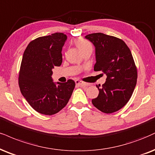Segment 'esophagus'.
I'll use <instances>...</instances> for the list:
<instances>
[{
    "instance_id": "34e87169",
    "label": "esophagus",
    "mask_w": 155,
    "mask_h": 155,
    "mask_svg": "<svg viewBox=\"0 0 155 155\" xmlns=\"http://www.w3.org/2000/svg\"><path fill=\"white\" fill-rule=\"evenodd\" d=\"M75 83L77 84V85H81V86H83V85H85V83H84V82L81 81H78V80H77V81H75Z\"/></svg>"
}]
</instances>
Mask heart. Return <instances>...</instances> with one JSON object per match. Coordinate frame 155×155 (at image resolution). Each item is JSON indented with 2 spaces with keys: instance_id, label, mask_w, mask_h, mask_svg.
<instances>
[{
  "instance_id": "b5f03b06",
  "label": "heart",
  "mask_w": 155,
  "mask_h": 155,
  "mask_svg": "<svg viewBox=\"0 0 155 155\" xmlns=\"http://www.w3.org/2000/svg\"><path fill=\"white\" fill-rule=\"evenodd\" d=\"M75 45L79 49V50L83 51L85 49H87L88 48H92V45L91 44L87 41V40L83 39V38H79V39L75 40Z\"/></svg>"
}]
</instances>
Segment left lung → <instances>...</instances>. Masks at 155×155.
<instances>
[{"label": "left lung", "mask_w": 155, "mask_h": 155, "mask_svg": "<svg viewBox=\"0 0 155 155\" xmlns=\"http://www.w3.org/2000/svg\"><path fill=\"white\" fill-rule=\"evenodd\" d=\"M95 48V71L107 75L97 98L92 100L95 108L106 114L120 110L131 98L137 80V70L132 54L123 40L103 33L85 36Z\"/></svg>", "instance_id": "left-lung-1"}]
</instances>
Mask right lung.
I'll return each instance as SVG.
<instances>
[{
    "instance_id": "obj_1",
    "label": "right lung",
    "mask_w": 155,
    "mask_h": 155,
    "mask_svg": "<svg viewBox=\"0 0 155 155\" xmlns=\"http://www.w3.org/2000/svg\"><path fill=\"white\" fill-rule=\"evenodd\" d=\"M67 39L63 33L37 38L25 49L18 75L23 96L36 111L53 115L68 104L75 86L74 81L53 82L52 69L62 62V50Z\"/></svg>"
}]
</instances>
